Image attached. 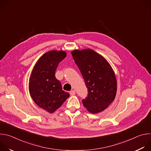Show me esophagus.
Segmentation results:
<instances>
[{"instance_id": "34e87169", "label": "esophagus", "mask_w": 151, "mask_h": 151, "mask_svg": "<svg viewBox=\"0 0 151 151\" xmlns=\"http://www.w3.org/2000/svg\"><path fill=\"white\" fill-rule=\"evenodd\" d=\"M70 94L71 96H74L75 94V91L73 90H72L70 91Z\"/></svg>"}]
</instances>
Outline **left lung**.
<instances>
[{
    "label": "left lung",
    "instance_id": "8db88e82",
    "mask_svg": "<svg viewBox=\"0 0 151 151\" xmlns=\"http://www.w3.org/2000/svg\"><path fill=\"white\" fill-rule=\"evenodd\" d=\"M88 91L82 100L87 111L93 114L105 110L114 100L117 90L115 72L109 62L91 49L75 50L71 52Z\"/></svg>",
    "mask_w": 151,
    "mask_h": 151
}]
</instances>
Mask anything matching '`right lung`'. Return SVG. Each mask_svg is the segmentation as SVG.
Masks as SVG:
<instances>
[{"label":"right lung","mask_w":151,"mask_h":151,"mask_svg":"<svg viewBox=\"0 0 151 151\" xmlns=\"http://www.w3.org/2000/svg\"><path fill=\"white\" fill-rule=\"evenodd\" d=\"M66 57L64 51L47 52L37 60L30 76L31 97L39 107L50 114L57 110L70 96L63 90L60 82L55 76L58 64Z\"/></svg>","instance_id":"obj_1"}]
</instances>
